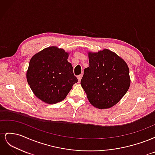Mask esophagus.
I'll return each mask as SVG.
<instances>
[{"label":"esophagus","instance_id":"34e87169","mask_svg":"<svg viewBox=\"0 0 155 155\" xmlns=\"http://www.w3.org/2000/svg\"><path fill=\"white\" fill-rule=\"evenodd\" d=\"M81 78H82V74H80L79 75V76H78V81L80 82L81 79Z\"/></svg>","mask_w":155,"mask_h":155}]
</instances>
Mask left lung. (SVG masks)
<instances>
[{"label":"left lung","instance_id":"left-lung-1","mask_svg":"<svg viewBox=\"0 0 155 155\" xmlns=\"http://www.w3.org/2000/svg\"><path fill=\"white\" fill-rule=\"evenodd\" d=\"M89 67L84 70L81 84L91 104L98 109L116 105L130 86L127 64L118 55L105 49L89 53Z\"/></svg>","mask_w":155,"mask_h":155}]
</instances>
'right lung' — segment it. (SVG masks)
I'll use <instances>...</instances> for the list:
<instances>
[{
	"instance_id": "obj_1",
	"label": "right lung",
	"mask_w": 155,
	"mask_h": 155,
	"mask_svg": "<svg viewBox=\"0 0 155 155\" xmlns=\"http://www.w3.org/2000/svg\"><path fill=\"white\" fill-rule=\"evenodd\" d=\"M68 54L51 46L31 58L26 73L27 81L34 94L46 104L63 100L78 82Z\"/></svg>"
}]
</instances>
